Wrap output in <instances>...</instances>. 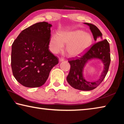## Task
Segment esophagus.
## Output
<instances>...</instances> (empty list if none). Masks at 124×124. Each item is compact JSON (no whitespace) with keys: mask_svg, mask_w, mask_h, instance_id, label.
<instances>
[{"mask_svg":"<svg viewBox=\"0 0 124 124\" xmlns=\"http://www.w3.org/2000/svg\"><path fill=\"white\" fill-rule=\"evenodd\" d=\"M64 60V58H59L60 62H62V61H63Z\"/></svg>","mask_w":124,"mask_h":124,"instance_id":"1","label":"esophagus"}]
</instances>
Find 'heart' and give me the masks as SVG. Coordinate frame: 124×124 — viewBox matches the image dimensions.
<instances>
[{
  "label": "heart",
  "instance_id": "b5f03b06",
  "mask_svg": "<svg viewBox=\"0 0 124 124\" xmlns=\"http://www.w3.org/2000/svg\"><path fill=\"white\" fill-rule=\"evenodd\" d=\"M93 40L91 35L82 30L63 32L60 34L53 35L49 41V49L52 53L57 54L64 49L67 44L66 50L71 56L81 54L91 46Z\"/></svg>",
  "mask_w": 124,
  "mask_h": 124
}]
</instances>
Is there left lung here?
Listing matches in <instances>:
<instances>
[{"mask_svg": "<svg viewBox=\"0 0 124 124\" xmlns=\"http://www.w3.org/2000/svg\"><path fill=\"white\" fill-rule=\"evenodd\" d=\"M90 27L95 40L98 37H102V33L95 25L85 23ZM93 58L100 59L104 63V70L100 79L95 82H88L83 77V68L89 60ZM70 65V73L67 77V80L71 86L75 89L82 91H90L95 89L102 82L106 77L110 63L109 44L107 39L102 40L92 45L83 55L72 57L69 59Z\"/></svg>", "mask_w": 124, "mask_h": 124, "instance_id": "8db88e82", "label": "left lung"}]
</instances>
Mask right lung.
Returning <instances> with one entry per match:
<instances>
[{
	"mask_svg": "<svg viewBox=\"0 0 124 124\" xmlns=\"http://www.w3.org/2000/svg\"><path fill=\"white\" fill-rule=\"evenodd\" d=\"M51 24L38 22L23 30L12 45L11 64L14 77L27 87H40L58 58L49 51Z\"/></svg>",
	"mask_w": 124,
	"mask_h": 124,
	"instance_id": "add662e5",
	"label": "right lung"
}]
</instances>
